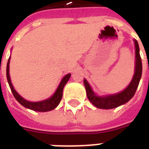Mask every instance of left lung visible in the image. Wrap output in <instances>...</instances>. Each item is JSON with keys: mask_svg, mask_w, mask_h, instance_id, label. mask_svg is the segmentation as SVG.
<instances>
[{"mask_svg": "<svg viewBox=\"0 0 149 149\" xmlns=\"http://www.w3.org/2000/svg\"><path fill=\"white\" fill-rule=\"evenodd\" d=\"M135 48H136V64H135V73L132 80L125 90L120 93L112 95H108L104 97H98L92 90V88L85 79H84V84L86 89L88 99L91 103L98 109H111L119 107L127 103L134 96L138 85L141 81L142 75V61L140 56V49L137 41L135 40Z\"/></svg>", "mask_w": 149, "mask_h": 149, "instance_id": "8db88e82", "label": "left lung"}]
</instances>
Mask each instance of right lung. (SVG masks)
<instances>
[{
  "instance_id": "1",
  "label": "right lung",
  "mask_w": 149,
  "mask_h": 149,
  "mask_svg": "<svg viewBox=\"0 0 149 149\" xmlns=\"http://www.w3.org/2000/svg\"><path fill=\"white\" fill-rule=\"evenodd\" d=\"M9 61H10V57L8 58V63H7V68H6V76H7V80H8V83L9 84V87L11 88V91L13 96H14L15 99L17 100L19 103L21 104L22 106L25 107L27 109H29L33 111H37V112H48V111H51V110L54 109L58 105L62 98V93H63V88L65 87L66 83L68 82L69 78L71 77V74L65 75L63 77V79L61 81V83L59 84L57 89L55 92V93L52 95V97H49L48 99L45 100H41V101H38V102H31V101H28V100H24V98L21 97L19 94L16 92L13 86L11 83V79H10V76H9Z\"/></svg>"
}]
</instances>
